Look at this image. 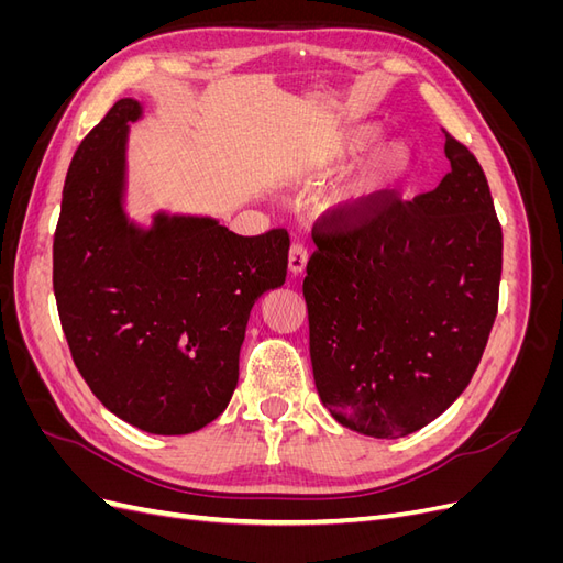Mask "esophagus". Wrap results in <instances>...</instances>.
I'll return each instance as SVG.
<instances>
[{"label": "esophagus", "mask_w": 563, "mask_h": 563, "mask_svg": "<svg viewBox=\"0 0 563 563\" xmlns=\"http://www.w3.org/2000/svg\"><path fill=\"white\" fill-rule=\"evenodd\" d=\"M305 267H308V249H305L300 242H296L288 251V272H291L294 277L302 275Z\"/></svg>", "instance_id": "esophagus-1"}]
</instances>
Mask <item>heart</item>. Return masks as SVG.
<instances>
[{"label":"heart","instance_id":"1","mask_svg":"<svg viewBox=\"0 0 563 563\" xmlns=\"http://www.w3.org/2000/svg\"><path fill=\"white\" fill-rule=\"evenodd\" d=\"M373 139H376V133L371 129H356L352 133H347L343 143L338 145L335 155L343 157V155H352V152H360L364 150ZM406 168V152L401 145H387L383 147L378 155H373L368 159L366 166H362V172L356 174L347 190H345V199L350 207L354 209H364L368 203L380 197L383 192H387L391 185H395Z\"/></svg>","mask_w":563,"mask_h":563}]
</instances>
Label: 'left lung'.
I'll return each instance as SVG.
<instances>
[{
	"label": "left lung",
	"mask_w": 563,
	"mask_h": 563,
	"mask_svg": "<svg viewBox=\"0 0 563 563\" xmlns=\"http://www.w3.org/2000/svg\"><path fill=\"white\" fill-rule=\"evenodd\" d=\"M444 152L451 172L432 192L380 195L312 230L302 296L314 385L331 416L366 437H406L444 413L496 321L503 230L488 183L451 133Z\"/></svg>",
	"instance_id": "8db88e82"
}]
</instances>
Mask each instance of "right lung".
Returning <instances> with one entry per match:
<instances>
[{
    "label": "right lung",
    "instance_id": "right-lung-1",
    "mask_svg": "<svg viewBox=\"0 0 563 563\" xmlns=\"http://www.w3.org/2000/svg\"><path fill=\"white\" fill-rule=\"evenodd\" d=\"M122 98L77 147L54 234V294L75 366L117 418L190 434L225 411L251 308L286 282L288 232L242 236L209 216L124 211Z\"/></svg>",
    "mask_w": 563,
    "mask_h": 563
}]
</instances>
